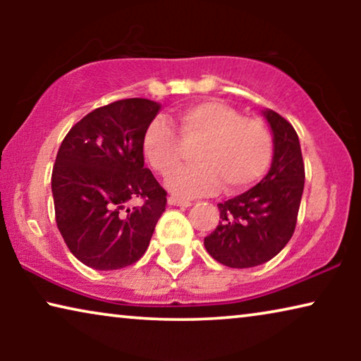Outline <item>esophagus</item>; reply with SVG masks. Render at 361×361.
<instances>
[{"mask_svg":"<svg viewBox=\"0 0 361 361\" xmlns=\"http://www.w3.org/2000/svg\"><path fill=\"white\" fill-rule=\"evenodd\" d=\"M167 204L169 205H174V207H190L192 204L189 200H184V199H179V197H167Z\"/></svg>","mask_w":361,"mask_h":361,"instance_id":"34e87169","label":"esophagus"}]
</instances>
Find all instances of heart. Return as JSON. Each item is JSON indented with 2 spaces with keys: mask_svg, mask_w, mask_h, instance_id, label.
<instances>
[{
  "mask_svg": "<svg viewBox=\"0 0 361 361\" xmlns=\"http://www.w3.org/2000/svg\"><path fill=\"white\" fill-rule=\"evenodd\" d=\"M179 136L162 118H156L142 136V154L161 176H171L182 161L184 145H197V164L167 180L180 197L214 194L224 184L240 192L256 184L273 159V137L263 121L243 118L224 102L207 100L182 108L177 115Z\"/></svg>",
  "mask_w": 361,
  "mask_h": 361,
  "instance_id": "heart-1",
  "label": "heart"
}]
</instances>
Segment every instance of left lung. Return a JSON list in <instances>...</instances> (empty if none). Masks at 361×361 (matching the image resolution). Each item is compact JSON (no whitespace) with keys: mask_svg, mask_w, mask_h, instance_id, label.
Segmentation results:
<instances>
[{"mask_svg":"<svg viewBox=\"0 0 361 361\" xmlns=\"http://www.w3.org/2000/svg\"><path fill=\"white\" fill-rule=\"evenodd\" d=\"M273 135V161L253 189L219 204L220 221L204 238L212 258L228 268H253L274 258L294 233L304 192L298 133L273 110H261Z\"/></svg>","mask_w":361,"mask_h":361,"instance_id":"obj_1","label":"left lung"}]
</instances>
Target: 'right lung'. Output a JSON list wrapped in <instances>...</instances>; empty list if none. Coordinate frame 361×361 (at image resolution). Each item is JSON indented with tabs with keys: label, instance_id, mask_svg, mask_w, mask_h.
<instances>
[{
	"label": "right lung",
	"instance_id": "add662e5",
	"mask_svg": "<svg viewBox=\"0 0 361 361\" xmlns=\"http://www.w3.org/2000/svg\"><path fill=\"white\" fill-rule=\"evenodd\" d=\"M159 110L146 98L113 102L83 116L59 147L51 182L57 228L88 268L136 263L166 210V190L142 154V136ZM136 198L145 204L130 209Z\"/></svg>",
	"mask_w": 361,
	"mask_h": 361
}]
</instances>
